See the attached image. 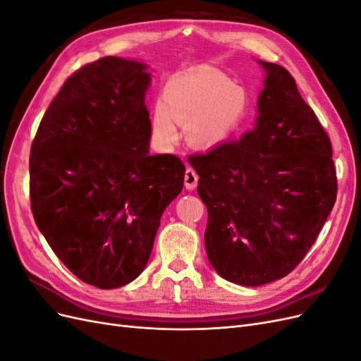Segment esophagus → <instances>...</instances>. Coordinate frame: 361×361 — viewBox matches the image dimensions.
I'll use <instances>...</instances> for the list:
<instances>
[{
  "instance_id": "1",
  "label": "esophagus",
  "mask_w": 361,
  "mask_h": 361,
  "mask_svg": "<svg viewBox=\"0 0 361 361\" xmlns=\"http://www.w3.org/2000/svg\"><path fill=\"white\" fill-rule=\"evenodd\" d=\"M197 180H199V176H197V173L194 171V169L188 167L187 170H185V188L194 190L195 187H197Z\"/></svg>"
}]
</instances>
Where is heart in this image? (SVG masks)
Listing matches in <instances>:
<instances>
[{"instance_id": "1", "label": "heart", "mask_w": 361, "mask_h": 361, "mask_svg": "<svg viewBox=\"0 0 361 361\" xmlns=\"http://www.w3.org/2000/svg\"><path fill=\"white\" fill-rule=\"evenodd\" d=\"M247 110L243 89L207 71H187L171 76L152 114V129L161 146L179 138L178 123L187 125L190 143L211 147L232 135Z\"/></svg>"}]
</instances>
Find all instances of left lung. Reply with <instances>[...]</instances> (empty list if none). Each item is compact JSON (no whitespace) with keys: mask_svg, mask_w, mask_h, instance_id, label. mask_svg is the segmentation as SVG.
Wrapping results in <instances>:
<instances>
[{"mask_svg":"<svg viewBox=\"0 0 361 361\" xmlns=\"http://www.w3.org/2000/svg\"><path fill=\"white\" fill-rule=\"evenodd\" d=\"M265 69L255 128L190 155L207 209L206 255L223 279L260 286L288 276L330 215L337 179L331 141L292 75Z\"/></svg>","mask_w":361,"mask_h":361,"instance_id":"1","label":"left lung"}]
</instances>
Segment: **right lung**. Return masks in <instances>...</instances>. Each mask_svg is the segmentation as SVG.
Returning a JSON list of instances; mask_svg holds the SVG:
<instances>
[{"instance_id": "right-lung-1", "label": "right lung", "mask_w": 361, "mask_h": 361, "mask_svg": "<svg viewBox=\"0 0 361 361\" xmlns=\"http://www.w3.org/2000/svg\"><path fill=\"white\" fill-rule=\"evenodd\" d=\"M147 66L104 57L63 84L30 155L35 221L54 253L87 285L125 286L143 272L185 166L150 155Z\"/></svg>"}]
</instances>
